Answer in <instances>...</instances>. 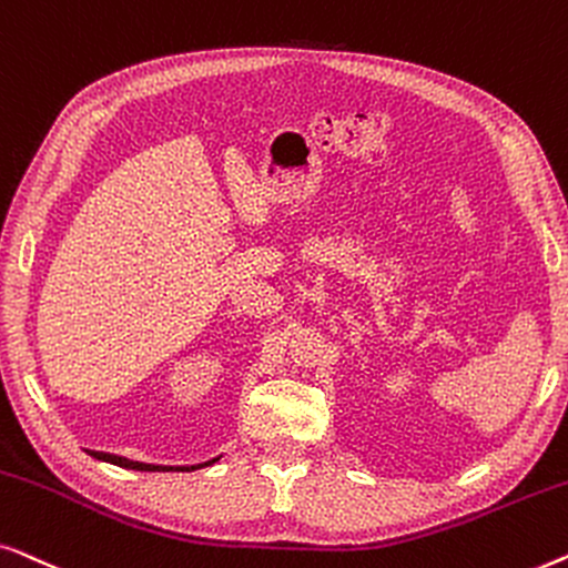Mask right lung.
Here are the masks:
<instances>
[{
    "label": "right lung",
    "mask_w": 568,
    "mask_h": 568,
    "mask_svg": "<svg viewBox=\"0 0 568 568\" xmlns=\"http://www.w3.org/2000/svg\"><path fill=\"white\" fill-rule=\"evenodd\" d=\"M92 458L98 460H105V463H113V466H121V468H131V470H195L201 466H211L213 460L207 463H201V466H180V468H172V466H151V463H139V460H128V458H121V455H110V453H98V450H90Z\"/></svg>",
    "instance_id": "right-lung-1"
}]
</instances>
